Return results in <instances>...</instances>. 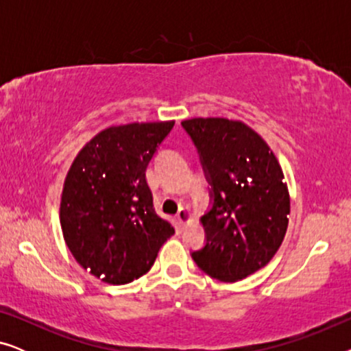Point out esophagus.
<instances>
[{
  "label": "esophagus",
  "mask_w": 351,
  "mask_h": 351,
  "mask_svg": "<svg viewBox=\"0 0 351 351\" xmlns=\"http://www.w3.org/2000/svg\"><path fill=\"white\" fill-rule=\"evenodd\" d=\"M177 220H179L180 225H186L190 223L193 217H191V213L186 208H180L179 213H177Z\"/></svg>",
  "instance_id": "obj_1"
}]
</instances>
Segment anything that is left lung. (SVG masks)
<instances>
[{"label": "left lung", "instance_id": "8db88e82", "mask_svg": "<svg viewBox=\"0 0 351 351\" xmlns=\"http://www.w3.org/2000/svg\"><path fill=\"white\" fill-rule=\"evenodd\" d=\"M182 126L198 148L213 208L201 217L206 246L191 254L201 270L237 282L271 261L285 239L291 198L268 143L246 123L191 118Z\"/></svg>", "mask_w": 351, "mask_h": 351}]
</instances>
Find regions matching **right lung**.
<instances>
[{
	"label": "right lung",
	"instance_id": "right-lung-1",
	"mask_svg": "<svg viewBox=\"0 0 351 351\" xmlns=\"http://www.w3.org/2000/svg\"><path fill=\"white\" fill-rule=\"evenodd\" d=\"M174 121L129 123L100 131L66 172L60 198L65 244L84 270L128 285L150 270L174 227L153 208L145 171Z\"/></svg>",
	"mask_w": 351,
	"mask_h": 351
}]
</instances>
